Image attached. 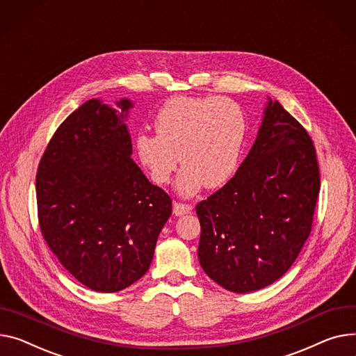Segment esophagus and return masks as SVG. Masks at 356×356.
<instances>
[{"label": "esophagus", "instance_id": "1", "mask_svg": "<svg viewBox=\"0 0 356 356\" xmlns=\"http://www.w3.org/2000/svg\"><path fill=\"white\" fill-rule=\"evenodd\" d=\"M192 210V204L188 203H180V202H175L173 203V213L176 216H181V215H186V213H188Z\"/></svg>", "mask_w": 356, "mask_h": 356}]
</instances>
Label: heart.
I'll return each mask as SVG.
<instances>
[{"label":"heart","instance_id":"obj_1","mask_svg":"<svg viewBox=\"0 0 356 356\" xmlns=\"http://www.w3.org/2000/svg\"><path fill=\"white\" fill-rule=\"evenodd\" d=\"M157 133L136 136V153L152 180L164 184L177 177L183 196L203 186L220 187L234 175L248 136L243 108L223 97H175L159 110Z\"/></svg>","mask_w":356,"mask_h":356}]
</instances>
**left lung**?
<instances>
[{"label": "left lung", "instance_id": "obj_1", "mask_svg": "<svg viewBox=\"0 0 356 356\" xmlns=\"http://www.w3.org/2000/svg\"><path fill=\"white\" fill-rule=\"evenodd\" d=\"M319 191L312 138L269 100L238 172L196 206L203 270L234 293L259 291L282 277L309 238Z\"/></svg>", "mask_w": 356, "mask_h": 356}]
</instances>
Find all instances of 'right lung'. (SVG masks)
<instances>
[{
    "label": "right lung",
    "mask_w": 356,
    "mask_h": 356,
    "mask_svg": "<svg viewBox=\"0 0 356 356\" xmlns=\"http://www.w3.org/2000/svg\"><path fill=\"white\" fill-rule=\"evenodd\" d=\"M122 113L91 99L58 126L40 160L35 191L42 238L60 264L96 292L143 276L172 199L133 161Z\"/></svg>",
    "instance_id": "1"
}]
</instances>
